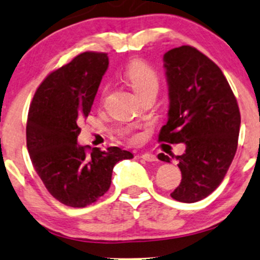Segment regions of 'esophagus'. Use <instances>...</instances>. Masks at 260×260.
I'll return each mask as SVG.
<instances>
[{"mask_svg": "<svg viewBox=\"0 0 260 260\" xmlns=\"http://www.w3.org/2000/svg\"><path fill=\"white\" fill-rule=\"evenodd\" d=\"M141 158L146 161H155V160H157V157H155V155L152 154V153H143L141 155Z\"/></svg>", "mask_w": 260, "mask_h": 260, "instance_id": "1", "label": "esophagus"}]
</instances>
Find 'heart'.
Wrapping results in <instances>:
<instances>
[{"mask_svg": "<svg viewBox=\"0 0 260 260\" xmlns=\"http://www.w3.org/2000/svg\"><path fill=\"white\" fill-rule=\"evenodd\" d=\"M123 75L137 96L147 91L158 90L159 87V79L155 70L142 59L131 60L125 68ZM130 139L136 140V136L131 135Z\"/></svg>", "mask_w": 260, "mask_h": 260, "instance_id": "b5f03b06", "label": "heart"}]
</instances>
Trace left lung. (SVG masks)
<instances>
[{
    "label": "left lung",
    "mask_w": 260,
    "mask_h": 260,
    "mask_svg": "<svg viewBox=\"0 0 260 260\" xmlns=\"http://www.w3.org/2000/svg\"><path fill=\"white\" fill-rule=\"evenodd\" d=\"M163 62L169 112L159 141L186 146L185 153L175 157L182 179L170 196L179 202H198L221 184L233 163L241 124L239 105L220 68L194 47L173 48ZM158 159L170 163L164 153Z\"/></svg>",
    "instance_id": "obj_1"
}]
</instances>
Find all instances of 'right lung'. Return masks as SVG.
I'll return each mask as SVG.
<instances>
[{
  "instance_id": "obj_1",
  "label": "right lung",
  "mask_w": 260,
  "mask_h": 260,
  "mask_svg": "<svg viewBox=\"0 0 260 260\" xmlns=\"http://www.w3.org/2000/svg\"><path fill=\"white\" fill-rule=\"evenodd\" d=\"M106 53L84 52L46 76L36 90L26 121L30 159L47 191L66 206L82 208L111 187L113 168L131 159L129 151L78 145L79 121L86 118L108 68Z\"/></svg>"
}]
</instances>
